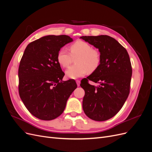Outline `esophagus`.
I'll use <instances>...</instances> for the list:
<instances>
[{"mask_svg": "<svg viewBox=\"0 0 152 152\" xmlns=\"http://www.w3.org/2000/svg\"><path fill=\"white\" fill-rule=\"evenodd\" d=\"M76 83L77 84V86H80V82L79 80H76Z\"/></svg>", "mask_w": 152, "mask_h": 152, "instance_id": "esophagus-1", "label": "esophagus"}]
</instances>
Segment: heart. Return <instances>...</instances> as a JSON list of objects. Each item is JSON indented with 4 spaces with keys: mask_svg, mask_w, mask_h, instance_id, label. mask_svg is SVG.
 I'll use <instances>...</instances> for the list:
<instances>
[{
    "mask_svg": "<svg viewBox=\"0 0 152 152\" xmlns=\"http://www.w3.org/2000/svg\"><path fill=\"white\" fill-rule=\"evenodd\" d=\"M70 53L64 48L58 50L57 60L63 68H68L73 61L75 60L77 65H73L66 71V75L72 79L84 77L87 73L94 72L101 63V54L99 50L93 49L92 45L85 41L79 40L70 46Z\"/></svg>",
    "mask_w": 152,
    "mask_h": 152,
    "instance_id": "heart-1",
    "label": "heart"
}]
</instances>
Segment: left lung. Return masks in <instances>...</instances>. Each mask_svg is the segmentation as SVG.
Here are the masks:
<instances>
[{
  "label": "left lung",
  "instance_id": "obj_1",
  "mask_svg": "<svg viewBox=\"0 0 152 152\" xmlns=\"http://www.w3.org/2000/svg\"><path fill=\"white\" fill-rule=\"evenodd\" d=\"M80 39L99 49L101 63L94 72L81 81L85 91L82 108L86 115L104 121L120 111L129 94L132 66L127 50L108 35L82 36ZM91 80L99 85L88 84Z\"/></svg>",
  "mask_w": 152,
  "mask_h": 152
}]
</instances>
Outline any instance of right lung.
Returning a JSON list of instances; mask_svg holds the SVG:
<instances>
[{
    "label": "right lung",
    "instance_id": "obj_1",
    "mask_svg": "<svg viewBox=\"0 0 152 152\" xmlns=\"http://www.w3.org/2000/svg\"><path fill=\"white\" fill-rule=\"evenodd\" d=\"M73 41L65 35L42 37L27 45L18 69L19 94L35 117L51 121L66 107L77 87L75 80L63 81L65 73L57 60L58 50Z\"/></svg>",
    "mask_w": 152,
    "mask_h": 152
}]
</instances>
